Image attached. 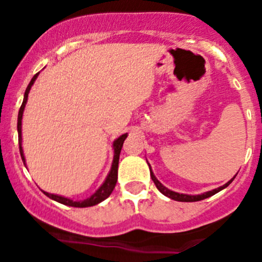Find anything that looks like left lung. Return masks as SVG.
Returning a JSON list of instances; mask_svg holds the SVG:
<instances>
[{"mask_svg": "<svg viewBox=\"0 0 262 262\" xmlns=\"http://www.w3.org/2000/svg\"><path fill=\"white\" fill-rule=\"evenodd\" d=\"M149 170H150V167H149ZM150 178H152L153 182H155L156 187H157V189L160 190V191L162 192L163 195H166V196H168V198H170V199H173V200H176V202H199V200L207 199V198L212 196V195L216 194V192H218V191H221L222 189H224V187H227V186H228V185L231 184L232 181H233V179L236 178V176H234V178L232 179V180H229L228 182H227V184H224L223 186L218 187V189H214V190H212V191L204 192V194H202V195H186V194H179V192H175V191H172V190H168L167 187H165V186H163V185L161 184V182L158 181L157 179H156V176L153 175L152 170H150Z\"/></svg>", "mask_w": 262, "mask_h": 262, "instance_id": "obj_1", "label": "left lung"}]
</instances>
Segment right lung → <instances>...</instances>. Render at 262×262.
Wrapping results in <instances>:
<instances>
[{
  "instance_id": "1",
  "label": "right lung",
  "mask_w": 262,
  "mask_h": 262,
  "mask_svg": "<svg viewBox=\"0 0 262 262\" xmlns=\"http://www.w3.org/2000/svg\"><path fill=\"white\" fill-rule=\"evenodd\" d=\"M36 77H38V73H36V75L34 76L33 78H31L30 83H29L28 87H26L25 95H24V101H23V104H21L20 110H18V116H17L18 148H20V155H21V158H23L24 163H25V157H24L23 147H21V120H23V113H24V109H25V104H26V101H28L29 91H30L31 86H33L34 81L36 80ZM126 136H128V134H123V136H120L114 142V144H113V147H114V161H113L112 170H110L109 175H107L106 180H105L104 184H102L101 186L99 187V190H97V191L95 192L94 195H91V196H90L89 199H84V200H82V202H73V200L67 199V198H64V196H59V195L49 194V192H46V191H44V194H46L48 198H50V199H53V200H55V202L60 203V204L70 205V207H75V208L94 207V205H96V204H99V203L104 202V200L106 199V198H109V195L112 194L113 190H114V187H115V185H116V181H118L119 156H120L121 147H123V143H124V141H125Z\"/></svg>"
}]
</instances>
